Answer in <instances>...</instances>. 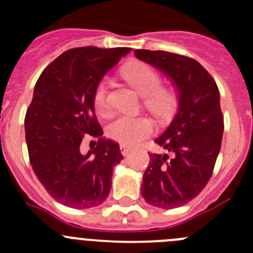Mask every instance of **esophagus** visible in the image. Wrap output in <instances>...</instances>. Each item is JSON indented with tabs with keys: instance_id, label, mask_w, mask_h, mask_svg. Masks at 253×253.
I'll list each match as a JSON object with an SVG mask.
<instances>
[{
	"instance_id": "obj_1",
	"label": "esophagus",
	"mask_w": 253,
	"mask_h": 253,
	"mask_svg": "<svg viewBox=\"0 0 253 253\" xmlns=\"http://www.w3.org/2000/svg\"><path fill=\"white\" fill-rule=\"evenodd\" d=\"M120 150H121L122 155H127L129 152H131L132 149H131V148H129V147H127V145L121 144V145H120Z\"/></svg>"
}]
</instances>
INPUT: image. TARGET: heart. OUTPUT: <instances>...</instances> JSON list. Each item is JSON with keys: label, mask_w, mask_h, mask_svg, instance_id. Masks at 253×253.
<instances>
[{"label": "heart", "mask_w": 253, "mask_h": 253, "mask_svg": "<svg viewBox=\"0 0 253 253\" xmlns=\"http://www.w3.org/2000/svg\"><path fill=\"white\" fill-rule=\"evenodd\" d=\"M122 75L129 84L143 95V105L160 120H167L175 111L177 95L172 89L163 85L159 73L144 62H133L122 70ZM94 106L100 115H106L111 109L110 85L100 82L94 94ZM153 122L144 116L120 115L106 127V136L125 145H137L153 133Z\"/></svg>", "instance_id": "1"}]
</instances>
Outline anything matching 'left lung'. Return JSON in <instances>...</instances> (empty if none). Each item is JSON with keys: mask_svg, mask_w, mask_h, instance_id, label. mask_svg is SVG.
Wrapping results in <instances>:
<instances>
[{"mask_svg": "<svg viewBox=\"0 0 253 253\" xmlns=\"http://www.w3.org/2000/svg\"><path fill=\"white\" fill-rule=\"evenodd\" d=\"M134 55L167 73L180 91L171 125L154 141L167 153H149L141 188L147 203L172 209L197 197L213 174L224 131L219 89L195 58L168 51L136 50Z\"/></svg>", "mask_w": 253, "mask_h": 253, "instance_id": "8db88e82", "label": "left lung"}]
</instances>
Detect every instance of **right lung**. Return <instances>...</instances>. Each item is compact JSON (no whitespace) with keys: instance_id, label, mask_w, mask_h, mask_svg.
<instances>
[{"instance_id":"1","label":"right lung","mask_w":253,"mask_h":253,"mask_svg":"<svg viewBox=\"0 0 253 253\" xmlns=\"http://www.w3.org/2000/svg\"><path fill=\"white\" fill-rule=\"evenodd\" d=\"M129 47H75L42 71L25 114V141L35 175L48 195L76 209L108 198L112 169L124 159L119 143L101 138L94 94L101 78ZM99 136L94 151L82 156L81 139ZM96 143V142H95Z\"/></svg>"}]
</instances>
